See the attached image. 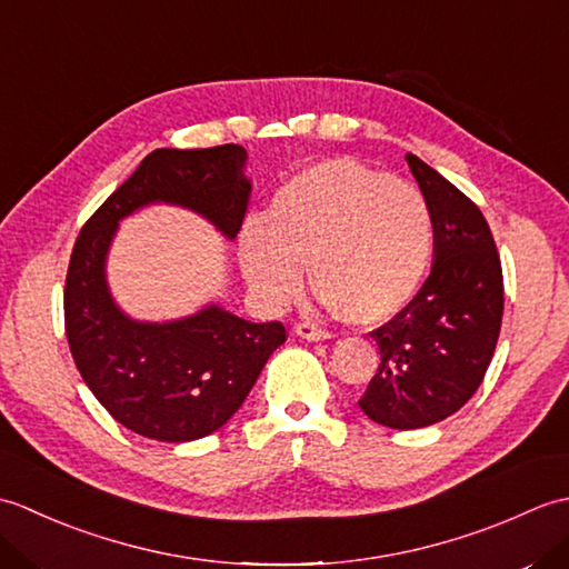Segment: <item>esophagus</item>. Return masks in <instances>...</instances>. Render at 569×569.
I'll list each match as a JSON object with an SVG mask.
<instances>
[{
    "mask_svg": "<svg viewBox=\"0 0 569 569\" xmlns=\"http://www.w3.org/2000/svg\"><path fill=\"white\" fill-rule=\"evenodd\" d=\"M293 330H296V335H298V337H303V340H308V342H322V340H330V332H328V330H322V328H318L316 322H298Z\"/></svg>",
    "mask_w": 569,
    "mask_h": 569,
    "instance_id": "34e87169",
    "label": "esophagus"
}]
</instances>
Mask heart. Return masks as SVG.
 I'll list each match as a JSON object with an SVG mask.
<instances>
[{
    "label": "heart",
    "instance_id": "1",
    "mask_svg": "<svg viewBox=\"0 0 569 569\" xmlns=\"http://www.w3.org/2000/svg\"><path fill=\"white\" fill-rule=\"evenodd\" d=\"M432 241V212L418 188L352 159H328L278 188L269 214L247 217L239 263L263 303L283 306L303 286L306 261L337 318L373 325L413 300Z\"/></svg>",
    "mask_w": 569,
    "mask_h": 569
}]
</instances>
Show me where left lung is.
<instances>
[{"label":"left lung","mask_w":569,"mask_h":569,"mask_svg":"<svg viewBox=\"0 0 569 569\" xmlns=\"http://www.w3.org/2000/svg\"><path fill=\"white\" fill-rule=\"evenodd\" d=\"M435 224L428 281L373 330L381 365L359 408L386 428L416 430L457 413L489 369L503 316V276L485 214L435 168L408 153Z\"/></svg>","instance_id":"obj_1"}]
</instances>
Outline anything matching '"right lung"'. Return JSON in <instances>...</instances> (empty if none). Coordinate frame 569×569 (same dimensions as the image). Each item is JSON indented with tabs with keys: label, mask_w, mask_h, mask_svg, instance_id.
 Returning a JSON list of instances; mask_svg holds the SVG:
<instances>
[{
	"label": "right lung",
	"mask_w": 569,
	"mask_h": 569,
	"mask_svg": "<svg viewBox=\"0 0 569 569\" xmlns=\"http://www.w3.org/2000/svg\"><path fill=\"white\" fill-rule=\"evenodd\" d=\"M244 168L247 151L237 143L156 149L84 222L72 247L63 293L72 359L110 416L143 438L190 442L220 430L286 342V328L220 306L173 322L131 320L107 286V251L119 220L153 202L198 212L234 239L251 196Z\"/></svg>",
	"instance_id": "add662e5"
}]
</instances>
